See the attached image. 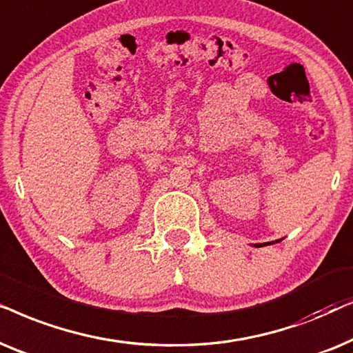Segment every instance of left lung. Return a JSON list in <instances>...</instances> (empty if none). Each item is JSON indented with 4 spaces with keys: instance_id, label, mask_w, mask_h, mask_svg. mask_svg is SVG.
<instances>
[{
    "instance_id": "obj_1",
    "label": "left lung",
    "mask_w": 353,
    "mask_h": 353,
    "mask_svg": "<svg viewBox=\"0 0 353 353\" xmlns=\"http://www.w3.org/2000/svg\"><path fill=\"white\" fill-rule=\"evenodd\" d=\"M255 247H261V243H256V245Z\"/></svg>"
}]
</instances>
